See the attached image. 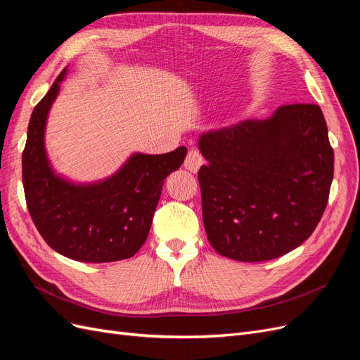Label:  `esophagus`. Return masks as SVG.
Segmentation results:
<instances>
[{
  "label": "esophagus",
  "mask_w": 360,
  "mask_h": 360,
  "mask_svg": "<svg viewBox=\"0 0 360 360\" xmlns=\"http://www.w3.org/2000/svg\"><path fill=\"white\" fill-rule=\"evenodd\" d=\"M202 163H204L202 155L200 153L197 148H192V150H189L186 160H184V168L189 169L191 172H197Z\"/></svg>",
  "instance_id": "obj_1"
}]
</instances>
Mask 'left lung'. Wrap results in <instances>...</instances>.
<instances>
[{
	"label": "left lung",
	"instance_id": "8db88e82",
	"mask_svg": "<svg viewBox=\"0 0 360 360\" xmlns=\"http://www.w3.org/2000/svg\"><path fill=\"white\" fill-rule=\"evenodd\" d=\"M202 221L217 254L274 259L314 233L328 205L333 148L321 108L282 105L200 136Z\"/></svg>",
	"mask_w": 360,
	"mask_h": 360
}]
</instances>
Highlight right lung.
<instances>
[{
  "instance_id": "obj_1",
  "label": "right lung",
  "mask_w": 360,
  "mask_h": 360,
  "mask_svg": "<svg viewBox=\"0 0 360 360\" xmlns=\"http://www.w3.org/2000/svg\"><path fill=\"white\" fill-rule=\"evenodd\" d=\"M64 69L28 123L22 183L28 212L40 236L58 254L82 263L134 257L147 240L165 180L181 167L186 147L165 155L130 158L112 177L73 184L56 176L45 151V126Z\"/></svg>"
}]
</instances>
